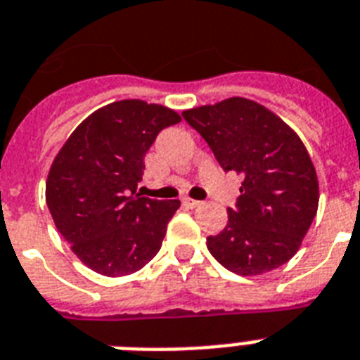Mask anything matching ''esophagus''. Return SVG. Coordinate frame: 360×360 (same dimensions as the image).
<instances>
[{
  "label": "esophagus",
  "mask_w": 360,
  "mask_h": 360,
  "mask_svg": "<svg viewBox=\"0 0 360 360\" xmlns=\"http://www.w3.org/2000/svg\"><path fill=\"white\" fill-rule=\"evenodd\" d=\"M182 204H184V206H186V207H191V210H193V207H198V206H200V202H198V200H193V198H189V197L184 198Z\"/></svg>",
  "instance_id": "1"
}]
</instances>
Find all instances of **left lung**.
I'll use <instances>...</instances> for the list:
<instances>
[{
    "label": "left lung",
    "instance_id": "8db88e82",
    "mask_svg": "<svg viewBox=\"0 0 360 360\" xmlns=\"http://www.w3.org/2000/svg\"><path fill=\"white\" fill-rule=\"evenodd\" d=\"M224 171L243 176L226 228L207 237L224 269L257 276L298 252L319 210V178L307 148L289 124L259 103L230 97L182 112Z\"/></svg>",
    "mask_w": 360,
    "mask_h": 360
}]
</instances>
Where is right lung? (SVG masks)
I'll return each instance as SVG.
<instances>
[{"instance_id":"obj_1","label":"right lung","mask_w":360,"mask_h":360,"mask_svg":"<svg viewBox=\"0 0 360 360\" xmlns=\"http://www.w3.org/2000/svg\"><path fill=\"white\" fill-rule=\"evenodd\" d=\"M180 123L174 110L124 99L86 117L58 150L46 182L56 230L86 266L132 274L158 254L180 200L136 193L154 139Z\"/></svg>"}]
</instances>
